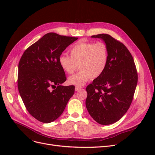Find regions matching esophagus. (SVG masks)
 I'll return each mask as SVG.
<instances>
[{
  "mask_svg": "<svg viewBox=\"0 0 155 155\" xmlns=\"http://www.w3.org/2000/svg\"><path fill=\"white\" fill-rule=\"evenodd\" d=\"M82 87H79V86H76L75 88V91H78L80 90V89H82Z\"/></svg>",
  "mask_w": 155,
  "mask_h": 155,
  "instance_id": "esophagus-1",
  "label": "esophagus"
}]
</instances>
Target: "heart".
Masks as SVG:
<instances>
[{"mask_svg": "<svg viewBox=\"0 0 155 155\" xmlns=\"http://www.w3.org/2000/svg\"><path fill=\"white\" fill-rule=\"evenodd\" d=\"M70 56L62 54L58 61L62 70L68 74H72L78 65L80 70L70 77L69 84L82 86L91 77H100L106 68L109 54L106 45L102 42L92 43L78 41L70 50Z\"/></svg>", "mask_w": 155, "mask_h": 155, "instance_id": "obj_1", "label": "heart"}]
</instances>
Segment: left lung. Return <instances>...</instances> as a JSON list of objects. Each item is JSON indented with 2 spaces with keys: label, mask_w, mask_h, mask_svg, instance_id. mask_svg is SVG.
<instances>
[{
  "label": "left lung",
  "mask_w": 155,
  "mask_h": 155,
  "mask_svg": "<svg viewBox=\"0 0 155 155\" xmlns=\"http://www.w3.org/2000/svg\"><path fill=\"white\" fill-rule=\"evenodd\" d=\"M91 37L100 38L106 45L109 59L104 73L86 88V107L97 123L112 124L123 117L131 105L137 73L133 56L124 45L107 34Z\"/></svg>",
  "instance_id": "obj_1"
}]
</instances>
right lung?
Instances as JSON below:
<instances>
[{
	"mask_svg": "<svg viewBox=\"0 0 155 155\" xmlns=\"http://www.w3.org/2000/svg\"><path fill=\"white\" fill-rule=\"evenodd\" d=\"M78 38L49 32L23 53L18 66V90L30 114L50 123L63 113L74 94L75 86H63L67 80L58 58Z\"/></svg>",
	"mask_w": 155,
	"mask_h": 155,
	"instance_id": "add662e5",
	"label": "right lung"
}]
</instances>
